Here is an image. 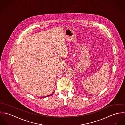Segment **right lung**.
Returning a JSON list of instances; mask_svg holds the SVG:
<instances>
[{
	"label": "right lung",
	"mask_w": 125,
	"mask_h": 125,
	"mask_svg": "<svg viewBox=\"0 0 125 125\" xmlns=\"http://www.w3.org/2000/svg\"><path fill=\"white\" fill-rule=\"evenodd\" d=\"M54 92L52 94H51V95H49V96H45V97H49V96H52V94H53V93H54ZM43 98H44V97H43Z\"/></svg>",
	"instance_id": "right-lung-1"
}]
</instances>
